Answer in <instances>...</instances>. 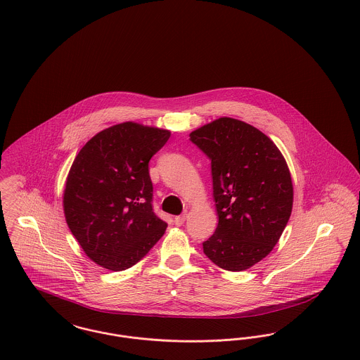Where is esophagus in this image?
<instances>
[{"instance_id":"34e87169","label":"esophagus","mask_w":360,"mask_h":360,"mask_svg":"<svg viewBox=\"0 0 360 360\" xmlns=\"http://www.w3.org/2000/svg\"><path fill=\"white\" fill-rule=\"evenodd\" d=\"M185 220H186V214H179V216H175V217H174L175 226H182V224L185 223Z\"/></svg>"}]
</instances>
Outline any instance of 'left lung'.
<instances>
[{"mask_svg":"<svg viewBox=\"0 0 360 360\" xmlns=\"http://www.w3.org/2000/svg\"><path fill=\"white\" fill-rule=\"evenodd\" d=\"M191 141L211 160L219 216L204 253L226 271L249 269L272 252L291 216L285 159L257 127L227 117L191 131Z\"/></svg>","mask_w":360,"mask_h":360,"instance_id":"left-lung-1","label":"left lung"}]
</instances>
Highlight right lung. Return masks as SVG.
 I'll list each match as a JSON object with an SVG mask.
<instances>
[{
  "label": "right lung",
  "mask_w": 360,
  "mask_h": 360,
  "mask_svg": "<svg viewBox=\"0 0 360 360\" xmlns=\"http://www.w3.org/2000/svg\"><path fill=\"white\" fill-rule=\"evenodd\" d=\"M169 130L124 122L94 136L76 156L64 191L65 219L84 253L108 271L143 259L167 223L152 205L150 158Z\"/></svg>",
  "instance_id": "add662e5"
}]
</instances>
